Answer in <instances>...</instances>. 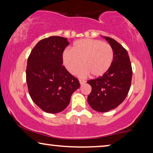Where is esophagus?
Listing matches in <instances>:
<instances>
[{
    "instance_id": "1",
    "label": "esophagus",
    "mask_w": 153,
    "mask_h": 153,
    "mask_svg": "<svg viewBox=\"0 0 153 153\" xmlns=\"http://www.w3.org/2000/svg\"><path fill=\"white\" fill-rule=\"evenodd\" d=\"M79 83H80V84L82 85H83L85 83V81L82 80V79H79Z\"/></svg>"
}]
</instances>
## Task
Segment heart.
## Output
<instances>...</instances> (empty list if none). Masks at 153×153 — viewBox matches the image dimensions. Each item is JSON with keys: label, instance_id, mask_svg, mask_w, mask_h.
<instances>
[{"label": "heart", "instance_id": "obj_1", "mask_svg": "<svg viewBox=\"0 0 153 153\" xmlns=\"http://www.w3.org/2000/svg\"><path fill=\"white\" fill-rule=\"evenodd\" d=\"M114 60V51L107 43L98 39H82L75 42L72 50L67 49L62 53V62L70 74H75L80 69L79 76L91 74L98 78L109 70Z\"/></svg>", "mask_w": 153, "mask_h": 153}]
</instances>
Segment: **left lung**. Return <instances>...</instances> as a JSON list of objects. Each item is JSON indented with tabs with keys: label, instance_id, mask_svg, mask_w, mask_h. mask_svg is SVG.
<instances>
[{
	"label": "left lung",
	"instance_id": "left-lung-1",
	"mask_svg": "<svg viewBox=\"0 0 153 153\" xmlns=\"http://www.w3.org/2000/svg\"><path fill=\"white\" fill-rule=\"evenodd\" d=\"M114 51L109 70L99 78L88 81L91 93L88 102L96 111L107 112L120 105L126 98L131 86L132 69L127 50L115 39L103 37Z\"/></svg>",
	"mask_w": 153,
	"mask_h": 153
}]
</instances>
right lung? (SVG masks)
Listing matches in <instances>:
<instances>
[{"label":"right lung","mask_w":153,"mask_h":153,"mask_svg":"<svg viewBox=\"0 0 153 153\" xmlns=\"http://www.w3.org/2000/svg\"><path fill=\"white\" fill-rule=\"evenodd\" d=\"M69 44L65 37L45 38L35 46L28 58L29 94L35 104L49 114L62 111L72 93L80 87L78 79L62 65V53Z\"/></svg>","instance_id":"add662e5"}]
</instances>
